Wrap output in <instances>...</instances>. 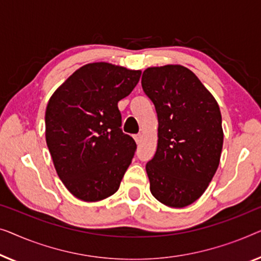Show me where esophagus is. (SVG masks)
Instances as JSON below:
<instances>
[{"label":"esophagus","instance_id":"1","mask_svg":"<svg viewBox=\"0 0 261 261\" xmlns=\"http://www.w3.org/2000/svg\"><path fill=\"white\" fill-rule=\"evenodd\" d=\"M134 138H135V141H136V143H141V141H142V135H135L134 136Z\"/></svg>","mask_w":261,"mask_h":261}]
</instances>
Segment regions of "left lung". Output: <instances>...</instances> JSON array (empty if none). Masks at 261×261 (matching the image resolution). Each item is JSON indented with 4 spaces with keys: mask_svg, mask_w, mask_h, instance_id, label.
Wrapping results in <instances>:
<instances>
[{
    "mask_svg": "<svg viewBox=\"0 0 261 261\" xmlns=\"http://www.w3.org/2000/svg\"><path fill=\"white\" fill-rule=\"evenodd\" d=\"M142 87L159 119L157 150L145 167L150 192L168 207H187L200 199L218 170L223 144L218 101L181 65L148 67Z\"/></svg>",
    "mask_w": 261,
    "mask_h": 261,
    "instance_id": "1",
    "label": "left lung"
}]
</instances>
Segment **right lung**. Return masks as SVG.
<instances>
[{
  "mask_svg": "<svg viewBox=\"0 0 261 261\" xmlns=\"http://www.w3.org/2000/svg\"><path fill=\"white\" fill-rule=\"evenodd\" d=\"M141 69L91 62L69 75L46 108V143L61 182L76 199L97 202L118 190L136 143L123 134L118 101Z\"/></svg>",
  "mask_w": 261,
  "mask_h": 261,
  "instance_id": "right-lung-1",
  "label": "right lung"
}]
</instances>
